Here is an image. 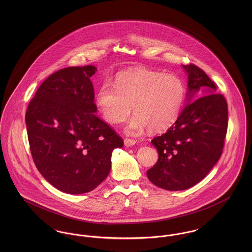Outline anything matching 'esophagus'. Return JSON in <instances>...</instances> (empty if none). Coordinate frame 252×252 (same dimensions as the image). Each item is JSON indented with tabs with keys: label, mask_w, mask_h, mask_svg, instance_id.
<instances>
[{
	"label": "esophagus",
	"mask_w": 252,
	"mask_h": 252,
	"mask_svg": "<svg viewBox=\"0 0 252 252\" xmlns=\"http://www.w3.org/2000/svg\"><path fill=\"white\" fill-rule=\"evenodd\" d=\"M136 144V141L135 140H132V139H125V145L126 146V147H129V146H132V145H134V144Z\"/></svg>",
	"instance_id": "34e87169"
}]
</instances>
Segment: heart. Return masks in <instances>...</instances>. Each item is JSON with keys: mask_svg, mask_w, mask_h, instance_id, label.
<instances>
[{"mask_svg": "<svg viewBox=\"0 0 252 252\" xmlns=\"http://www.w3.org/2000/svg\"><path fill=\"white\" fill-rule=\"evenodd\" d=\"M186 94L184 81L177 74L150 70L121 72L115 84L106 81L96 94V105L109 124H120L131 113L126 126L129 135H141L148 127L162 131L177 120Z\"/></svg>", "mask_w": 252, "mask_h": 252, "instance_id": "1", "label": "heart"}]
</instances>
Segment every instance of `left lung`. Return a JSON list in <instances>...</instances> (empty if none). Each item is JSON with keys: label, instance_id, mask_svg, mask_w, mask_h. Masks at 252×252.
Segmentation results:
<instances>
[{"label": "left lung", "instance_id": "8db88e82", "mask_svg": "<svg viewBox=\"0 0 252 252\" xmlns=\"http://www.w3.org/2000/svg\"><path fill=\"white\" fill-rule=\"evenodd\" d=\"M183 68L188 105L167 131L151 141L158 159L146 172L153 184L168 191L186 190L203 180L222 155L228 130V104L216 94V83L194 64ZM199 89L203 93L195 97L204 96L196 99Z\"/></svg>", "mask_w": 252, "mask_h": 252}]
</instances>
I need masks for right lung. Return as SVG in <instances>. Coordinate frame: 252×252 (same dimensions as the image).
Returning <instances> with one entry per match:
<instances>
[{
  "label": "right lung",
  "mask_w": 252,
  "mask_h": 252,
  "mask_svg": "<svg viewBox=\"0 0 252 252\" xmlns=\"http://www.w3.org/2000/svg\"><path fill=\"white\" fill-rule=\"evenodd\" d=\"M93 65L61 69L39 86L25 113L37 170L60 191L91 192L108 177L124 141L95 114Z\"/></svg>",
  "instance_id": "obj_1"
}]
</instances>
